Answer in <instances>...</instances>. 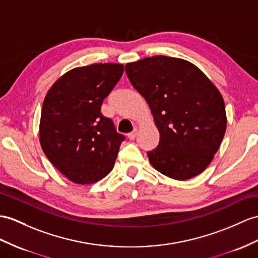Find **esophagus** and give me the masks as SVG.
<instances>
[{"label": "esophagus", "instance_id": "obj_1", "mask_svg": "<svg viewBox=\"0 0 258 258\" xmlns=\"http://www.w3.org/2000/svg\"><path fill=\"white\" fill-rule=\"evenodd\" d=\"M137 134H138V129L136 128L133 133H130V134H128V138H129V140H135L136 139V137H137Z\"/></svg>", "mask_w": 258, "mask_h": 258}]
</instances>
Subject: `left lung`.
Masks as SVG:
<instances>
[{"instance_id": "8db88e82", "label": "left lung", "mask_w": 258, "mask_h": 258, "mask_svg": "<svg viewBox=\"0 0 258 258\" xmlns=\"http://www.w3.org/2000/svg\"><path fill=\"white\" fill-rule=\"evenodd\" d=\"M135 89L147 100L160 143L148 152L156 171L186 180L208 167L227 129L221 93L191 62L154 55L125 64Z\"/></svg>"}]
</instances>
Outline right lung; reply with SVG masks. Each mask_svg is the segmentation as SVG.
Returning a JSON list of instances; mask_svg holds the SVG:
<instances>
[{"label":"right lung","instance_id":"obj_1","mask_svg":"<svg viewBox=\"0 0 258 258\" xmlns=\"http://www.w3.org/2000/svg\"><path fill=\"white\" fill-rule=\"evenodd\" d=\"M123 73L120 63L74 68L56 80L43 99L39 141L48 160L72 183L90 185L115 165L124 137L100 112Z\"/></svg>","mask_w":258,"mask_h":258}]
</instances>
